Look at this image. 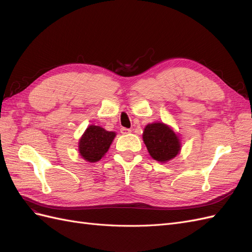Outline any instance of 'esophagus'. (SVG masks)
<instances>
[{"mask_svg": "<svg viewBox=\"0 0 252 252\" xmlns=\"http://www.w3.org/2000/svg\"><path fill=\"white\" fill-rule=\"evenodd\" d=\"M130 132H131L130 129L125 128V127H122V128H121V133H122V134H127V133H130Z\"/></svg>", "mask_w": 252, "mask_h": 252, "instance_id": "obj_1", "label": "esophagus"}]
</instances>
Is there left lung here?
Masks as SVG:
<instances>
[{"label":"left lung","mask_w":252,"mask_h":252,"mask_svg":"<svg viewBox=\"0 0 252 252\" xmlns=\"http://www.w3.org/2000/svg\"><path fill=\"white\" fill-rule=\"evenodd\" d=\"M143 141L151 158L159 163L171 161L182 147L179 134L163 122L147 124L143 131Z\"/></svg>","instance_id":"1"}]
</instances>
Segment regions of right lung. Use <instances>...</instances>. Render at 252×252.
Instances as JSON below:
<instances>
[{"instance_id": "1", "label": "right lung", "mask_w": 252, "mask_h": 252, "mask_svg": "<svg viewBox=\"0 0 252 252\" xmlns=\"http://www.w3.org/2000/svg\"><path fill=\"white\" fill-rule=\"evenodd\" d=\"M117 133L101 126L90 125L79 141L80 156L89 163H95L106 155Z\"/></svg>"}]
</instances>
